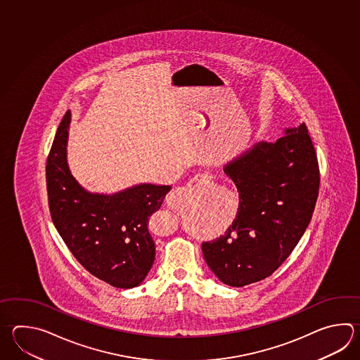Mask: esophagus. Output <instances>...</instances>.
Returning <instances> with one entry per match:
<instances>
[{"mask_svg":"<svg viewBox=\"0 0 360 360\" xmlns=\"http://www.w3.org/2000/svg\"><path fill=\"white\" fill-rule=\"evenodd\" d=\"M212 182V176L209 173H198L190 179V182L184 186H179L169 192L167 202L170 207H179L186 200L191 196L195 190L200 186H206Z\"/></svg>","mask_w":360,"mask_h":360,"instance_id":"esophagus-1","label":"esophagus"}]
</instances>
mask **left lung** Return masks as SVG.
<instances>
[{
  "mask_svg": "<svg viewBox=\"0 0 360 360\" xmlns=\"http://www.w3.org/2000/svg\"><path fill=\"white\" fill-rule=\"evenodd\" d=\"M259 142L228 162L238 191L232 224L202 243L206 264L228 286L269 277L290 257L308 228L319 192V167L307 125Z\"/></svg>",
  "mask_w": 360,
  "mask_h": 360,
  "instance_id": "8db88e82",
  "label": "left lung"
}]
</instances>
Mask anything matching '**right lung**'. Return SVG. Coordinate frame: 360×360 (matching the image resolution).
I'll return each mask as SVG.
<instances>
[{
    "label": "right lung",
    "mask_w": 360,
    "mask_h": 360,
    "mask_svg": "<svg viewBox=\"0 0 360 360\" xmlns=\"http://www.w3.org/2000/svg\"><path fill=\"white\" fill-rule=\"evenodd\" d=\"M69 123L70 111H66L46 164L52 221L91 274L117 288L139 286L155 260L148 219L172 187L143 184L114 195L86 191L66 162Z\"/></svg>",
    "instance_id": "obj_1"
}]
</instances>
